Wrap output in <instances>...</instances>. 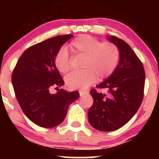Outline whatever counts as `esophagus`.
Segmentation results:
<instances>
[{
    "instance_id": "esophagus-1",
    "label": "esophagus",
    "mask_w": 159,
    "mask_h": 159,
    "mask_svg": "<svg viewBox=\"0 0 159 159\" xmlns=\"http://www.w3.org/2000/svg\"><path fill=\"white\" fill-rule=\"evenodd\" d=\"M79 93H80V96H83L84 95L88 93V92H87V91H86V90H79Z\"/></svg>"
}]
</instances>
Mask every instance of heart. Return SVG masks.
<instances>
[{
    "label": "heart",
    "mask_w": 159,
    "mask_h": 159,
    "mask_svg": "<svg viewBox=\"0 0 159 159\" xmlns=\"http://www.w3.org/2000/svg\"><path fill=\"white\" fill-rule=\"evenodd\" d=\"M75 54L84 56L81 70L66 76V84L69 89H84L97 79L101 81L113 74L120 61V50L114 43H102L89 35H80L69 43ZM54 64L63 74L71 69V62L66 49L62 48L54 57Z\"/></svg>",
    "instance_id": "obj_1"
}]
</instances>
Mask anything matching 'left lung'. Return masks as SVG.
I'll return each instance as SVG.
<instances>
[{"label":"left lung","mask_w":159,"mask_h":159,"mask_svg":"<svg viewBox=\"0 0 159 159\" xmlns=\"http://www.w3.org/2000/svg\"><path fill=\"white\" fill-rule=\"evenodd\" d=\"M107 39L119 48L120 61L110 77L96 86L107 93L90 90L93 104L88 111L89 123L102 132L116 130L132 119L143 101L145 84L143 63L132 48L114 36Z\"/></svg>","instance_id":"left-lung-1"}]
</instances>
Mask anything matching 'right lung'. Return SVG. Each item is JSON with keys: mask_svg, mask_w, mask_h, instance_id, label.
Here are the masks:
<instances>
[{"mask_svg": "<svg viewBox=\"0 0 159 159\" xmlns=\"http://www.w3.org/2000/svg\"><path fill=\"white\" fill-rule=\"evenodd\" d=\"M72 35L50 38L25 50L16 63L12 84L21 110L30 121L43 128H53L65 119L69 106L79 97L78 91L58 88L50 93L52 87H61L64 81L54 64L57 52Z\"/></svg>", "mask_w": 159, "mask_h": 159, "instance_id": "obj_1", "label": "right lung"}]
</instances>
